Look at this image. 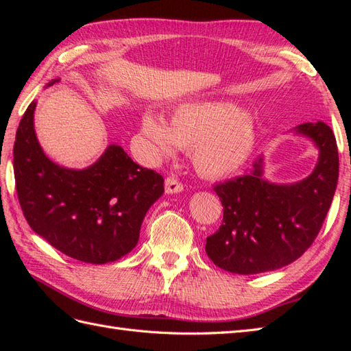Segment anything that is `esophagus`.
<instances>
[{
  "mask_svg": "<svg viewBox=\"0 0 351 351\" xmlns=\"http://www.w3.org/2000/svg\"><path fill=\"white\" fill-rule=\"evenodd\" d=\"M166 193L167 195H173V193H180L184 190V185L182 182L178 180L176 176H169L166 180Z\"/></svg>",
  "mask_w": 351,
  "mask_h": 351,
  "instance_id": "esophagus-1",
  "label": "esophagus"
}]
</instances>
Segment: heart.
<instances>
[{
	"mask_svg": "<svg viewBox=\"0 0 351 351\" xmlns=\"http://www.w3.org/2000/svg\"><path fill=\"white\" fill-rule=\"evenodd\" d=\"M141 131L160 155H171L175 145L191 149L199 173L226 176L247 161L255 145V123L234 104L191 102L178 107L169 125L152 113L143 116Z\"/></svg>",
	"mask_w": 351,
	"mask_h": 351,
	"instance_id": "b5f03b06",
	"label": "heart"
}]
</instances>
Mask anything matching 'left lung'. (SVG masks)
<instances>
[{
	"instance_id": "left-lung-1",
	"label": "left lung",
	"mask_w": 351,
	"mask_h": 351,
	"mask_svg": "<svg viewBox=\"0 0 351 351\" xmlns=\"http://www.w3.org/2000/svg\"><path fill=\"white\" fill-rule=\"evenodd\" d=\"M315 141L319 158L302 182L276 185L263 178V158L245 175L214 185L221 200L223 221L206 238V255L223 270L256 274L299 259L317 238L338 184V146L324 122L295 128Z\"/></svg>"
}]
</instances>
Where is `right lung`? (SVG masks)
I'll return each instance as SVG.
<instances>
[{
	"label": "right lung",
	"instance_id": "1",
	"mask_svg": "<svg viewBox=\"0 0 351 351\" xmlns=\"http://www.w3.org/2000/svg\"><path fill=\"white\" fill-rule=\"evenodd\" d=\"M34 108L32 102L22 116L13 146L14 184L29 228L81 263L122 258L136 247L141 221L164 193V178L116 145L84 170L57 166L36 138Z\"/></svg>",
	"mask_w": 351,
	"mask_h": 351
}]
</instances>
